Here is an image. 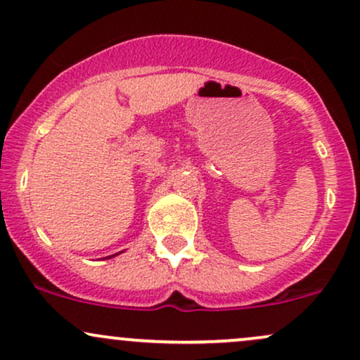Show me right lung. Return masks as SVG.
<instances>
[{"label":"right lung","instance_id":"obj_1","mask_svg":"<svg viewBox=\"0 0 360 360\" xmlns=\"http://www.w3.org/2000/svg\"><path fill=\"white\" fill-rule=\"evenodd\" d=\"M118 254H122V252H118ZM118 254H113V255H108V257H106V259H111V257H117V255Z\"/></svg>","mask_w":360,"mask_h":360}]
</instances>
